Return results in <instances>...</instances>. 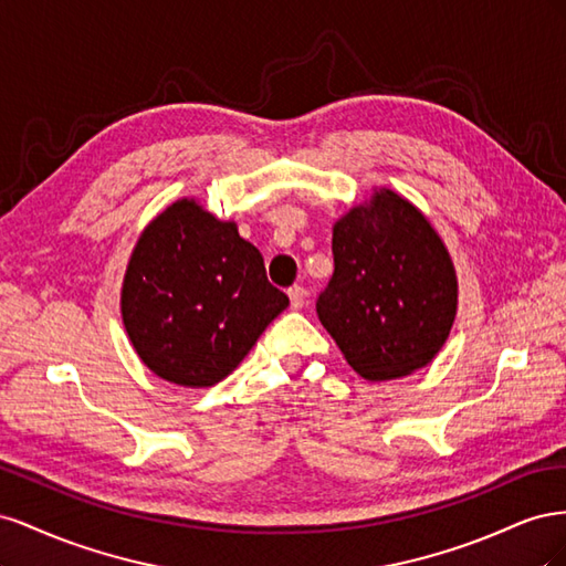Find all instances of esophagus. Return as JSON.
<instances>
[{"label":"esophagus","mask_w":566,"mask_h":566,"mask_svg":"<svg viewBox=\"0 0 566 566\" xmlns=\"http://www.w3.org/2000/svg\"><path fill=\"white\" fill-rule=\"evenodd\" d=\"M287 297H290V306H293V310H302L304 300H306V290L302 285H293L287 290Z\"/></svg>","instance_id":"34e87169"}]
</instances>
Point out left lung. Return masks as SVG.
<instances>
[{"label":"left lung","mask_w":566,"mask_h":566,"mask_svg":"<svg viewBox=\"0 0 566 566\" xmlns=\"http://www.w3.org/2000/svg\"><path fill=\"white\" fill-rule=\"evenodd\" d=\"M333 262L316 314L349 366L378 382L430 364L451 333L458 283L422 212L382 188L337 221Z\"/></svg>","instance_id":"left-lung-1"}]
</instances>
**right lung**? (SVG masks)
<instances>
[{
	"label": "right lung",
	"mask_w": 566,
	"mask_h": 566,
	"mask_svg": "<svg viewBox=\"0 0 566 566\" xmlns=\"http://www.w3.org/2000/svg\"><path fill=\"white\" fill-rule=\"evenodd\" d=\"M287 304L233 221L188 198L146 227L123 285V321L136 354L181 387L224 380Z\"/></svg>",
	"instance_id": "obj_1"
}]
</instances>
